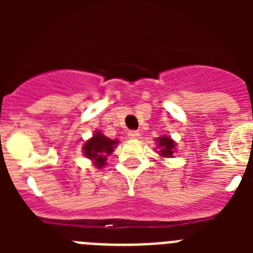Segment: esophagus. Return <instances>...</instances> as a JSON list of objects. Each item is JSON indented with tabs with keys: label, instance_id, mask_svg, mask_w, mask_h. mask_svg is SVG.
Here are the masks:
<instances>
[{
	"label": "esophagus",
	"instance_id": "1",
	"mask_svg": "<svg viewBox=\"0 0 253 253\" xmlns=\"http://www.w3.org/2000/svg\"><path fill=\"white\" fill-rule=\"evenodd\" d=\"M128 137L130 138V139H139L140 133L138 130H130L128 133Z\"/></svg>",
	"mask_w": 253,
	"mask_h": 253
}]
</instances>
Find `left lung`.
Returning <instances> with one entry per match:
<instances>
[{
  "mask_svg": "<svg viewBox=\"0 0 253 253\" xmlns=\"http://www.w3.org/2000/svg\"><path fill=\"white\" fill-rule=\"evenodd\" d=\"M158 148H160V156L162 157H172L175 151V143L169 137L158 138Z\"/></svg>",
  "mask_w": 253,
  "mask_h": 253,
  "instance_id": "1",
  "label": "left lung"
}]
</instances>
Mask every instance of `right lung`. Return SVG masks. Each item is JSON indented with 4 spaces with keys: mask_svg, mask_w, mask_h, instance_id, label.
<instances>
[{
    "mask_svg": "<svg viewBox=\"0 0 253 253\" xmlns=\"http://www.w3.org/2000/svg\"><path fill=\"white\" fill-rule=\"evenodd\" d=\"M116 143L118 140L109 139L101 133H96L90 140L84 143V156L95 161V166L102 167L106 161V156L114 151Z\"/></svg>",
    "mask_w": 253,
    "mask_h": 253,
    "instance_id": "1",
    "label": "right lung"
}]
</instances>
